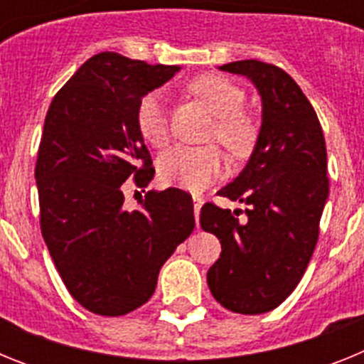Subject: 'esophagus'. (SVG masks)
<instances>
[{
	"label": "esophagus",
	"instance_id": "1",
	"mask_svg": "<svg viewBox=\"0 0 364 364\" xmlns=\"http://www.w3.org/2000/svg\"><path fill=\"white\" fill-rule=\"evenodd\" d=\"M202 204H204V200H202L198 195H193V208H195V218H197V224H198V215H200Z\"/></svg>",
	"mask_w": 364,
	"mask_h": 364
}]
</instances>
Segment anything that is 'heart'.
<instances>
[{"label": "heart", "instance_id": "heart-1", "mask_svg": "<svg viewBox=\"0 0 364 364\" xmlns=\"http://www.w3.org/2000/svg\"><path fill=\"white\" fill-rule=\"evenodd\" d=\"M189 89L213 112L211 138H217L233 156H244L257 140V124L242 111L244 91L220 74H202L189 82ZM138 131L156 147L169 140V117L166 96L160 91L147 92L136 109ZM222 171V154L215 146H175L159 159L160 178L166 184L198 191Z\"/></svg>", "mask_w": 364, "mask_h": 364}]
</instances>
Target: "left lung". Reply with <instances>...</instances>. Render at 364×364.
<instances>
[{
    "mask_svg": "<svg viewBox=\"0 0 364 364\" xmlns=\"http://www.w3.org/2000/svg\"><path fill=\"white\" fill-rule=\"evenodd\" d=\"M252 80L262 100V125L240 175L218 191L242 211L202 205L200 226L220 240L208 286L222 306L259 315L284 301L302 279L319 237L328 198L326 144L314 107L281 67L259 60L222 65Z\"/></svg>",
    "mask_w": 364,
    "mask_h": 364,
    "instance_id": "1",
    "label": "left lung"
}]
</instances>
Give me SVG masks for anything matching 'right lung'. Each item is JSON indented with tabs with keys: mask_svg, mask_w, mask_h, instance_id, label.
Returning a JSON list of instances; mask_svg holds the SVG:
<instances>
[{
	"mask_svg": "<svg viewBox=\"0 0 364 364\" xmlns=\"http://www.w3.org/2000/svg\"><path fill=\"white\" fill-rule=\"evenodd\" d=\"M118 53L89 58L53 98L36 162L40 226L63 284L85 310L117 317L146 304L159 272L195 228L191 195L147 191L124 208V182L154 175L138 131L140 100L178 73Z\"/></svg>",
	"mask_w": 364,
	"mask_h": 364,
	"instance_id": "1",
	"label": "right lung"
}]
</instances>
